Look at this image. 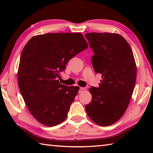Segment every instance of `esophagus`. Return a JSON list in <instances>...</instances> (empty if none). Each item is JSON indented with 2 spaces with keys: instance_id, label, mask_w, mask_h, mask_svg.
Here are the masks:
<instances>
[{
  "instance_id": "obj_1",
  "label": "esophagus",
  "mask_w": 153,
  "mask_h": 153,
  "mask_svg": "<svg viewBox=\"0 0 153 153\" xmlns=\"http://www.w3.org/2000/svg\"><path fill=\"white\" fill-rule=\"evenodd\" d=\"M84 90H85V89L84 88V87H79V93H82Z\"/></svg>"
}]
</instances>
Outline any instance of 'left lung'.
Instances as JSON below:
<instances>
[{
  "instance_id": "left-lung-1",
  "label": "left lung",
  "mask_w": 153,
  "mask_h": 153,
  "mask_svg": "<svg viewBox=\"0 0 153 153\" xmlns=\"http://www.w3.org/2000/svg\"><path fill=\"white\" fill-rule=\"evenodd\" d=\"M94 54L95 72L102 74L99 87H91L92 100L85 105L87 115L97 124L112 125L128 108L135 85L137 68L134 54L121 35L110 33L85 35Z\"/></svg>"
}]
</instances>
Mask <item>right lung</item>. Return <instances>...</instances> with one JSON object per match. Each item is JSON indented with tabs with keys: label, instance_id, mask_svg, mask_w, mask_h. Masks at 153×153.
Segmentation results:
<instances>
[{
	"label": "right lung",
	"instance_id": "1",
	"mask_svg": "<svg viewBox=\"0 0 153 153\" xmlns=\"http://www.w3.org/2000/svg\"><path fill=\"white\" fill-rule=\"evenodd\" d=\"M88 47L80 33H54L31 38L23 48L18 71L20 93L39 122L54 126L66 118L79 87L57 80L71 58Z\"/></svg>",
	"mask_w": 153,
	"mask_h": 153
}]
</instances>
